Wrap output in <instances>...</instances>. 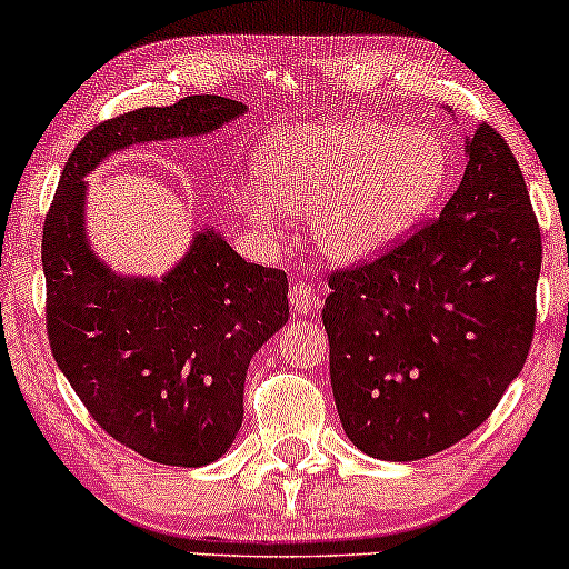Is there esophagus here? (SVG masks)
<instances>
[{"mask_svg":"<svg viewBox=\"0 0 569 569\" xmlns=\"http://www.w3.org/2000/svg\"><path fill=\"white\" fill-rule=\"evenodd\" d=\"M289 302L297 316H312L318 310V305H321V291L312 283H293L289 291Z\"/></svg>","mask_w":569,"mask_h":569,"instance_id":"34e87169","label":"esophagus"}]
</instances>
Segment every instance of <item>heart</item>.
I'll return each mask as SVG.
<instances>
[{"label": "heart", "mask_w": 569, "mask_h": 569, "mask_svg": "<svg viewBox=\"0 0 569 569\" xmlns=\"http://www.w3.org/2000/svg\"><path fill=\"white\" fill-rule=\"evenodd\" d=\"M257 187L238 192L253 227L278 230L310 213L312 238L337 264L390 251L439 206L449 152L433 130L375 117H342L280 130L257 160Z\"/></svg>", "instance_id": "heart-1"}]
</instances>
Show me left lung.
Returning <instances> with one entry per match:
<instances>
[{"instance_id":"1","label":"left lung","mask_w":569,"mask_h":569,"mask_svg":"<svg viewBox=\"0 0 569 569\" xmlns=\"http://www.w3.org/2000/svg\"><path fill=\"white\" fill-rule=\"evenodd\" d=\"M543 243L525 176L487 122L439 219L329 278L323 326L345 433L377 460L430 457L473 433L519 377Z\"/></svg>"}]
</instances>
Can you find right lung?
I'll return each instance as SVG.
<instances>
[{
	"label": "right lung",
	"mask_w": 569,
	"mask_h": 569,
	"mask_svg": "<svg viewBox=\"0 0 569 569\" xmlns=\"http://www.w3.org/2000/svg\"><path fill=\"white\" fill-rule=\"evenodd\" d=\"M246 112L232 98L187 96L101 122L71 152L44 219L58 369L98 426L162 466L200 468L232 447L248 363L289 321V280L246 262L213 227L162 278L122 276L90 246L84 176L136 143L198 139Z\"/></svg>",
	"instance_id": "1"
}]
</instances>
